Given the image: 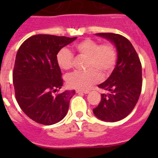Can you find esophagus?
Instances as JSON below:
<instances>
[{
  "label": "esophagus",
  "instance_id": "esophagus-1",
  "mask_svg": "<svg viewBox=\"0 0 158 158\" xmlns=\"http://www.w3.org/2000/svg\"><path fill=\"white\" fill-rule=\"evenodd\" d=\"M76 93H84V94H88L89 93V91L85 90V91H82V90H76Z\"/></svg>",
  "mask_w": 158,
  "mask_h": 158
}]
</instances>
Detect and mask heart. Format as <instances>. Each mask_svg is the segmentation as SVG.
<instances>
[{"mask_svg": "<svg viewBox=\"0 0 158 158\" xmlns=\"http://www.w3.org/2000/svg\"><path fill=\"white\" fill-rule=\"evenodd\" d=\"M73 48L79 56L87 58L86 71H76L69 75L66 79L70 88L85 90L101 79L112 73L117 62V51L111 43L102 44L91 39H85L76 43ZM56 63L62 69L69 70L73 67V54L66 48H62L56 53ZM99 72L98 73V72Z\"/></svg>", "mask_w": 158, "mask_h": 158, "instance_id": "heart-1", "label": "heart"}]
</instances>
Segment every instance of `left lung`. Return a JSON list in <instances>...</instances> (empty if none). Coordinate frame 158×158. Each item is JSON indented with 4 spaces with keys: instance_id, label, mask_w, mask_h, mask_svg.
<instances>
[{
    "instance_id": "1",
    "label": "left lung",
    "mask_w": 158,
    "mask_h": 158,
    "mask_svg": "<svg viewBox=\"0 0 158 158\" xmlns=\"http://www.w3.org/2000/svg\"><path fill=\"white\" fill-rule=\"evenodd\" d=\"M112 43L117 50L115 68L99 88L109 93L102 94L101 102L93 113L98 119L114 122L128 116L138 101L142 87L140 59L130 41L120 34L95 33Z\"/></svg>"
}]
</instances>
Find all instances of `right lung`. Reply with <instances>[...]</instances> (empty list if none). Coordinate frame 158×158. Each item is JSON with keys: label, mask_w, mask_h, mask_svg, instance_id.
<instances>
[{"label": "right lung", "mask_w": 158, "mask_h": 158, "mask_svg": "<svg viewBox=\"0 0 158 158\" xmlns=\"http://www.w3.org/2000/svg\"><path fill=\"white\" fill-rule=\"evenodd\" d=\"M77 37L38 34L27 39L16 55L13 71L15 96L22 111L34 122L45 125L57 123L67 114L75 90L61 89L63 80L56 53Z\"/></svg>", "instance_id": "1"}]
</instances>
